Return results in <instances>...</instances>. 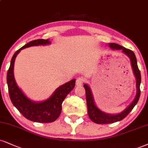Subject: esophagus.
Segmentation results:
<instances>
[{
    "mask_svg": "<svg viewBox=\"0 0 148 148\" xmlns=\"http://www.w3.org/2000/svg\"><path fill=\"white\" fill-rule=\"evenodd\" d=\"M85 79L84 78L81 77H78L77 80H76V85L77 86H82L83 84V83L84 82Z\"/></svg>",
    "mask_w": 148,
    "mask_h": 148,
    "instance_id": "34e87169",
    "label": "esophagus"
}]
</instances>
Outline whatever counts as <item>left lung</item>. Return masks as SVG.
<instances>
[{
	"instance_id": "1",
	"label": "left lung",
	"mask_w": 148,
	"mask_h": 148,
	"mask_svg": "<svg viewBox=\"0 0 148 148\" xmlns=\"http://www.w3.org/2000/svg\"><path fill=\"white\" fill-rule=\"evenodd\" d=\"M109 46L112 49H116V50H122V51L126 54L129 58H130L131 61V65H132L133 72H134V75H135L136 79V88H137V92L134 101L123 112L119 113L118 114H108L106 113L103 112L96 106L94 103L93 97H92V93L90 88L87 84L84 85L85 90H86V103L87 107H88V114L90 120L95 123H98V124H107V123H112L114 122L121 121V120L124 119L127 114L131 112L133 108L135 106L137 102L139 99L140 94H141V90H140V84H141V73H140L139 69L138 68L137 62H136V58L135 54L130 49L125 48V47L121 46V45H117L115 43H110Z\"/></svg>"
}]
</instances>
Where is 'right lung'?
Masks as SVG:
<instances>
[{
	"mask_svg": "<svg viewBox=\"0 0 148 148\" xmlns=\"http://www.w3.org/2000/svg\"><path fill=\"white\" fill-rule=\"evenodd\" d=\"M49 39H38L29 42L18 49L11 60L10 66L7 71V82L10 99L18 111L27 119L38 123H51L59 117L62 112V104L66 97L74 88L75 79L60 86L53 95L46 101L36 103L31 101L18 87L14 76V64L16 57L22 49L32 46L50 44Z\"/></svg>",
	"mask_w": 148,
	"mask_h": 148,
	"instance_id": "add662e5",
	"label": "right lung"
}]
</instances>
